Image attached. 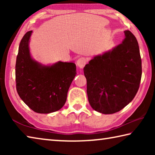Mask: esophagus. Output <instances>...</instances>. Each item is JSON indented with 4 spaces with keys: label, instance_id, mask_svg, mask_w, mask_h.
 Returning a JSON list of instances; mask_svg holds the SVG:
<instances>
[{
    "label": "esophagus",
    "instance_id": "34e87169",
    "mask_svg": "<svg viewBox=\"0 0 155 155\" xmlns=\"http://www.w3.org/2000/svg\"><path fill=\"white\" fill-rule=\"evenodd\" d=\"M86 63H87V59L85 57H80L78 58L77 61V65L78 67H79L80 68H83L84 66H85Z\"/></svg>",
    "mask_w": 155,
    "mask_h": 155
}]
</instances>
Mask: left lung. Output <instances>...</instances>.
Instances as JSON below:
<instances>
[{"label":"left lung","instance_id":"left-lung-1","mask_svg":"<svg viewBox=\"0 0 155 155\" xmlns=\"http://www.w3.org/2000/svg\"><path fill=\"white\" fill-rule=\"evenodd\" d=\"M122 43L111 51L95 57L85 65L87 94L91 107L104 114L118 112L134 98L141 78L138 42L125 31Z\"/></svg>","mask_w":155,"mask_h":155}]
</instances>
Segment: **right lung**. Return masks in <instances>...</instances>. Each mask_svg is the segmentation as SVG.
Listing matches in <instances>:
<instances>
[{"label":"right lung","mask_w":155,"mask_h":155,"mask_svg":"<svg viewBox=\"0 0 155 155\" xmlns=\"http://www.w3.org/2000/svg\"><path fill=\"white\" fill-rule=\"evenodd\" d=\"M32 31L23 36L15 64V83L18 95L36 113L49 114L61 109L68 91L77 74L74 63L59 61L43 66L31 58L28 41Z\"/></svg>","instance_id":"right-lung-1"}]
</instances>
